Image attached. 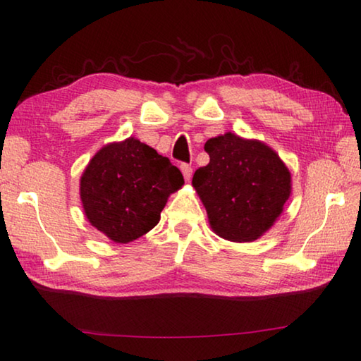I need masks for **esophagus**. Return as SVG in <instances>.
Instances as JSON below:
<instances>
[{"label": "esophagus", "mask_w": 361, "mask_h": 361, "mask_svg": "<svg viewBox=\"0 0 361 361\" xmlns=\"http://www.w3.org/2000/svg\"><path fill=\"white\" fill-rule=\"evenodd\" d=\"M180 169H181V173H183V176H185V180H186V181L191 180V175H192V169H191V166H189V164H181Z\"/></svg>", "instance_id": "obj_1"}]
</instances>
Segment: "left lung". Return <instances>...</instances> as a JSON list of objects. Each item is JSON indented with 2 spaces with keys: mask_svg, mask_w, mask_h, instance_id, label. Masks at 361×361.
<instances>
[{
  "mask_svg": "<svg viewBox=\"0 0 361 361\" xmlns=\"http://www.w3.org/2000/svg\"><path fill=\"white\" fill-rule=\"evenodd\" d=\"M210 162L199 167L192 186L205 205L212 229L232 242H252L271 228L291 192V176L264 143L224 133L205 143Z\"/></svg>",
  "mask_w": 361,
  "mask_h": 361,
  "instance_id": "left-lung-1",
  "label": "left lung"
}]
</instances>
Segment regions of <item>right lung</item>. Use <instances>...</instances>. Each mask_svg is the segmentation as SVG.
I'll use <instances>...</instances> for the list:
<instances>
[{
    "label": "right lung",
    "instance_id": "add662e5",
    "mask_svg": "<svg viewBox=\"0 0 361 361\" xmlns=\"http://www.w3.org/2000/svg\"><path fill=\"white\" fill-rule=\"evenodd\" d=\"M183 183L169 157L127 138L92 157L81 176V200L90 224L111 240L127 243L154 228L169 195Z\"/></svg>",
    "mask_w": 361,
    "mask_h": 361
}]
</instances>
